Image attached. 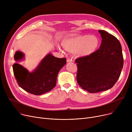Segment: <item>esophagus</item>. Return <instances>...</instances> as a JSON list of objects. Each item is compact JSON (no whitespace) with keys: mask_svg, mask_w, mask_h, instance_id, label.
<instances>
[{"mask_svg":"<svg viewBox=\"0 0 132 132\" xmlns=\"http://www.w3.org/2000/svg\"><path fill=\"white\" fill-rule=\"evenodd\" d=\"M73 61H74V60H73V59H72V58H68V59H67V62H73Z\"/></svg>","mask_w":132,"mask_h":132,"instance_id":"34e87169","label":"esophagus"}]
</instances>
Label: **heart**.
Returning <instances> with one entry per match:
<instances>
[{
	"label": "heart",
	"instance_id": "1",
	"mask_svg": "<svg viewBox=\"0 0 132 132\" xmlns=\"http://www.w3.org/2000/svg\"><path fill=\"white\" fill-rule=\"evenodd\" d=\"M100 45V40L94 35H73L68 37L62 43L65 49L75 52L79 56L87 57L93 53Z\"/></svg>",
	"mask_w": 132,
	"mask_h": 132
}]
</instances>
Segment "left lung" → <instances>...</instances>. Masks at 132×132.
I'll return each mask as SVG.
<instances>
[{
  "label": "left lung",
  "instance_id": "obj_1",
  "mask_svg": "<svg viewBox=\"0 0 132 132\" xmlns=\"http://www.w3.org/2000/svg\"><path fill=\"white\" fill-rule=\"evenodd\" d=\"M102 43L98 50L87 57L76 59L79 86L90 93L111 88L118 80L123 65L120 43L115 36L98 30Z\"/></svg>",
  "mask_w": 132,
  "mask_h": 132
}]
</instances>
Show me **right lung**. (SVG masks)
Masks as SVG:
<instances>
[{
  "instance_id": "add662e5",
  "label": "right lung",
  "mask_w": 132,
  "mask_h": 132,
  "mask_svg": "<svg viewBox=\"0 0 132 132\" xmlns=\"http://www.w3.org/2000/svg\"><path fill=\"white\" fill-rule=\"evenodd\" d=\"M23 57L24 54L20 51H16L14 57L16 61ZM66 64L65 58H57L48 53L32 72H29L18 63L13 65V70L16 82L21 88L28 93L40 95L50 92L55 86L58 74Z\"/></svg>"
}]
</instances>
